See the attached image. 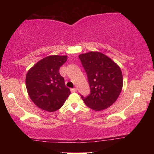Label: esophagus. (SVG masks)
Here are the masks:
<instances>
[{
	"instance_id": "obj_1",
	"label": "esophagus",
	"mask_w": 154,
	"mask_h": 154,
	"mask_svg": "<svg viewBox=\"0 0 154 154\" xmlns=\"http://www.w3.org/2000/svg\"><path fill=\"white\" fill-rule=\"evenodd\" d=\"M71 92H77V88H72V89H71Z\"/></svg>"
}]
</instances>
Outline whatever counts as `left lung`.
<instances>
[{
  "instance_id": "8db88e82",
  "label": "left lung",
  "mask_w": 154,
  "mask_h": 154,
  "mask_svg": "<svg viewBox=\"0 0 154 154\" xmlns=\"http://www.w3.org/2000/svg\"><path fill=\"white\" fill-rule=\"evenodd\" d=\"M79 58L87 73L90 88L89 95L81 96L83 102L94 111L111 106L123 88V74L120 66L100 52L81 54Z\"/></svg>"
}]
</instances>
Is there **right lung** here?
<instances>
[{
	"label": "right lung",
	"mask_w": 154,
	"mask_h": 154,
	"mask_svg": "<svg viewBox=\"0 0 154 154\" xmlns=\"http://www.w3.org/2000/svg\"><path fill=\"white\" fill-rule=\"evenodd\" d=\"M67 55H50L42 59L28 71L26 87L32 102L44 111L53 112L64 104L71 91L59 72Z\"/></svg>",
	"instance_id": "right-lung-1"
}]
</instances>
